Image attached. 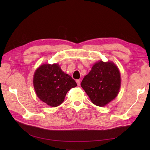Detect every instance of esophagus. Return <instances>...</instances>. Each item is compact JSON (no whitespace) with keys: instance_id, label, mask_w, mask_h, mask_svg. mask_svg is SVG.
Wrapping results in <instances>:
<instances>
[{"instance_id":"34e87169","label":"esophagus","mask_w":150,"mask_h":150,"mask_svg":"<svg viewBox=\"0 0 150 150\" xmlns=\"http://www.w3.org/2000/svg\"><path fill=\"white\" fill-rule=\"evenodd\" d=\"M76 82H77V84L78 86H80L81 84V81L80 80H77L76 81Z\"/></svg>"}]
</instances>
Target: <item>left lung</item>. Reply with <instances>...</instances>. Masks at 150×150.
<instances>
[{"instance_id":"left-lung-1","label":"left lung","mask_w":150,"mask_h":150,"mask_svg":"<svg viewBox=\"0 0 150 150\" xmlns=\"http://www.w3.org/2000/svg\"><path fill=\"white\" fill-rule=\"evenodd\" d=\"M120 82V72L115 64L100 61L93 66L81 85L92 103L102 107L117 97Z\"/></svg>"}]
</instances>
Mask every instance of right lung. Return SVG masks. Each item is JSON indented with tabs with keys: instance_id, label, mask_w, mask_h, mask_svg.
<instances>
[{
	"instance_id": "right-lung-1",
	"label": "right lung",
	"mask_w": 150,
	"mask_h": 150,
	"mask_svg": "<svg viewBox=\"0 0 150 150\" xmlns=\"http://www.w3.org/2000/svg\"><path fill=\"white\" fill-rule=\"evenodd\" d=\"M33 86L41 100L50 106L56 107L63 103L67 92L77 86V83L62 71L58 64H44L35 72Z\"/></svg>"
}]
</instances>
